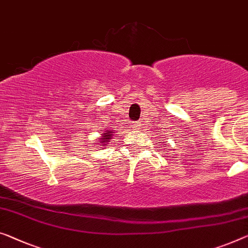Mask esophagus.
Returning <instances> with one entry per match:
<instances>
[{
  "label": "esophagus",
  "instance_id": "esophagus-1",
  "mask_svg": "<svg viewBox=\"0 0 248 248\" xmlns=\"http://www.w3.org/2000/svg\"><path fill=\"white\" fill-rule=\"evenodd\" d=\"M140 125H142V123H140V121H139V122H135V124H134V129H139V128L140 127Z\"/></svg>",
  "mask_w": 248,
  "mask_h": 248
}]
</instances>
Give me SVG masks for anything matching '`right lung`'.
<instances>
[{
	"instance_id": "1",
	"label": "right lung",
	"mask_w": 248,
	"mask_h": 248,
	"mask_svg": "<svg viewBox=\"0 0 248 248\" xmlns=\"http://www.w3.org/2000/svg\"><path fill=\"white\" fill-rule=\"evenodd\" d=\"M113 133H115V132H113V131H109V129H106V131H104L101 134V137L98 140V142H100V145L101 146H106L108 144V142H109V140L112 139L113 137Z\"/></svg>"
}]
</instances>
